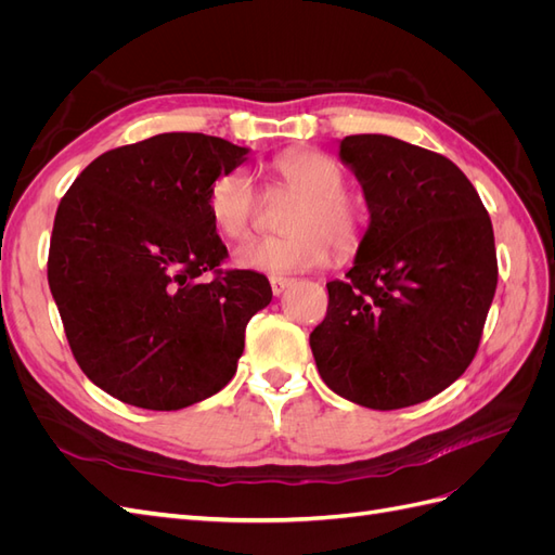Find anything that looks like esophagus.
Here are the masks:
<instances>
[{"label": "esophagus", "mask_w": 555, "mask_h": 555, "mask_svg": "<svg viewBox=\"0 0 555 555\" xmlns=\"http://www.w3.org/2000/svg\"><path fill=\"white\" fill-rule=\"evenodd\" d=\"M292 282L294 280H289V278H271V289H273L275 296H280V294H284V292L292 287Z\"/></svg>", "instance_id": "esophagus-1"}]
</instances>
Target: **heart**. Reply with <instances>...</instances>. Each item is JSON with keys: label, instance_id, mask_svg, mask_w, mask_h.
Returning a JSON list of instances; mask_svg holds the SVG:
<instances>
[{"label": "heart", "instance_id": "heart-1", "mask_svg": "<svg viewBox=\"0 0 555 555\" xmlns=\"http://www.w3.org/2000/svg\"><path fill=\"white\" fill-rule=\"evenodd\" d=\"M280 188L296 194L282 217L287 233L251 241L233 251V263L259 273H304L328 263L331 244L347 255L359 245L363 210L345 188V173L326 155L294 150L273 159ZM255 178L245 169H231L212 182L208 212L215 229L229 241H243L257 212Z\"/></svg>", "mask_w": 555, "mask_h": 555}]
</instances>
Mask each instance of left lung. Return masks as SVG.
I'll return each instance as SVG.
<instances>
[{
    "instance_id": "obj_1",
    "label": "left lung",
    "mask_w": 555,
    "mask_h": 555,
    "mask_svg": "<svg viewBox=\"0 0 555 555\" xmlns=\"http://www.w3.org/2000/svg\"><path fill=\"white\" fill-rule=\"evenodd\" d=\"M371 222L310 333L331 391L371 410L424 402L475 359L498 284L491 217L456 164L384 133L340 141Z\"/></svg>"
}]
</instances>
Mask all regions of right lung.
I'll return each instance as SVG.
<instances>
[{
	"instance_id": "add662e5",
	"label": "right lung",
	"mask_w": 555,
	"mask_h": 555,
	"mask_svg": "<svg viewBox=\"0 0 555 555\" xmlns=\"http://www.w3.org/2000/svg\"><path fill=\"white\" fill-rule=\"evenodd\" d=\"M247 153L157 133L96 157L60 201L50 292L80 371L127 405L171 412L224 389L247 322L271 304L266 275L217 268L208 192Z\"/></svg>"
}]
</instances>
